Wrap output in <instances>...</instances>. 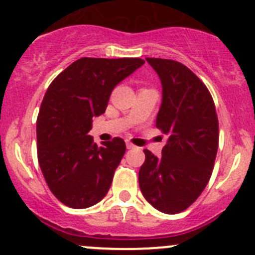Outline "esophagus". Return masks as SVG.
<instances>
[{
    "label": "esophagus",
    "mask_w": 255,
    "mask_h": 255,
    "mask_svg": "<svg viewBox=\"0 0 255 255\" xmlns=\"http://www.w3.org/2000/svg\"><path fill=\"white\" fill-rule=\"evenodd\" d=\"M126 146H127V149H133L134 148V145H133L130 142H126Z\"/></svg>",
    "instance_id": "34e87169"
}]
</instances>
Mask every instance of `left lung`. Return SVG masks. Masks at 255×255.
Wrapping results in <instances>:
<instances>
[{
    "mask_svg": "<svg viewBox=\"0 0 255 255\" xmlns=\"http://www.w3.org/2000/svg\"><path fill=\"white\" fill-rule=\"evenodd\" d=\"M163 86L156 128L168 143L155 156L144 149L139 187L154 208L174 215L191 206L206 187L218 148V118L206 87L189 68L170 59L146 58Z\"/></svg>",
    "mask_w": 255,
    "mask_h": 255,
    "instance_id": "1",
    "label": "left lung"
}]
</instances>
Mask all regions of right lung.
<instances>
[{
    "label": "right lung",
    "mask_w": 255,
    "mask_h": 255,
    "mask_svg": "<svg viewBox=\"0 0 255 255\" xmlns=\"http://www.w3.org/2000/svg\"><path fill=\"white\" fill-rule=\"evenodd\" d=\"M144 64L139 58H81L49 85L37 118L38 161L54 196L71 208L101 201L126 153L122 138L102 145L87 135L112 90Z\"/></svg>",
    "instance_id": "add662e5"
}]
</instances>
